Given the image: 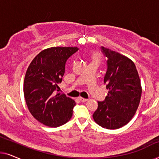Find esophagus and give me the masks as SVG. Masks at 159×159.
I'll return each mask as SVG.
<instances>
[{"instance_id": "esophagus-1", "label": "esophagus", "mask_w": 159, "mask_h": 159, "mask_svg": "<svg viewBox=\"0 0 159 159\" xmlns=\"http://www.w3.org/2000/svg\"><path fill=\"white\" fill-rule=\"evenodd\" d=\"M79 99H80V101H82V102H86L87 101H88V99L84 98H82V97H80Z\"/></svg>"}]
</instances>
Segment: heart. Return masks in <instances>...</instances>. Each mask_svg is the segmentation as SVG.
Instances as JSON below:
<instances>
[{
  "instance_id": "1",
  "label": "heart",
  "mask_w": 159,
  "mask_h": 159,
  "mask_svg": "<svg viewBox=\"0 0 159 159\" xmlns=\"http://www.w3.org/2000/svg\"><path fill=\"white\" fill-rule=\"evenodd\" d=\"M92 59H93V61L99 62V61H100V56H99V54L95 53V54H94V55H93Z\"/></svg>"
}]
</instances>
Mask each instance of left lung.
<instances>
[{
    "label": "left lung",
    "mask_w": 159,
    "mask_h": 159,
    "mask_svg": "<svg viewBox=\"0 0 159 159\" xmlns=\"http://www.w3.org/2000/svg\"><path fill=\"white\" fill-rule=\"evenodd\" d=\"M101 51L108 58L104 83L108 92L105 100L98 102L93 117L101 127L116 129L127 125L134 116L140 101L142 88L132 60L103 46Z\"/></svg>",
    "instance_id": "left-lung-1"
}]
</instances>
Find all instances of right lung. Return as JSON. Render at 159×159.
Listing matches in <instances>:
<instances>
[{
    "label": "right lung",
    "instance_id": "obj_1",
    "mask_svg": "<svg viewBox=\"0 0 159 159\" xmlns=\"http://www.w3.org/2000/svg\"><path fill=\"white\" fill-rule=\"evenodd\" d=\"M77 47H52L38 54L26 72L24 95L31 114L44 125L57 127L71 118L75 102L60 94L58 84L62 81L68 58Z\"/></svg>",
    "mask_w": 159,
    "mask_h": 159
}]
</instances>
